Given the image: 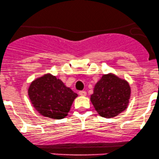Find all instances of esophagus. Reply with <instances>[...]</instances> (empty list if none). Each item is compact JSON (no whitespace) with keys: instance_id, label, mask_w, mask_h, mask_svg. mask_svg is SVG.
<instances>
[{"instance_id":"esophagus-1","label":"esophagus","mask_w":159,"mask_h":159,"mask_svg":"<svg viewBox=\"0 0 159 159\" xmlns=\"http://www.w3.org/2000/svg\"><path fill=\"white\" fill-rule=\"evenodd\" d=\"M79 94H80V95H81V96H86V92L80 91V92H79Z\"/></svg>"}]
</instances>
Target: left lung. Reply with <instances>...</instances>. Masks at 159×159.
Returning a JSON list of instances; mask_svg holds the SVG:
<instances>
[{"instance_id":"obj_1","label":"left lung","mask_w":159,"mask_h":159,"mask_svg":"<svg viewBox=\"0 0 159 159\" xmlns=\"http://www.w3.org/2000/svg\"><path fill=\"white\" fill-rule=\"evenodd\" d=\"M130 95L131 89L127 80L108 73L102 75L95 83L90 100L100 116L111 118L127 109Z\"/></svg>"}]
</instances>
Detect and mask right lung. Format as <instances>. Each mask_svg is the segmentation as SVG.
Wrapping results in <instances>:
<instances>
[{
	"label": "right lung",
	"mask_w": 159,
	"mask_h": 159,
	"mask_svg": "<svg viewBox=\"0 0 159 159\" xmlns=\"http://www.w3.org/2000/svg\"><path fill=\"white\" fill-rule=\"evenodd\" d=\"M28 95L32 106L41 115L59 120L67 116L76 93L62 80L48 73L32 82Z\"/></svg>",
	"instance_id": "1"
}]
</instances>
